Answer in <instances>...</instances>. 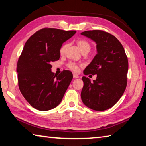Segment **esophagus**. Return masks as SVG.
<instances>
[{"label":"esophagus","mask_w":146,"mask_h":146,"mask_svg":"<svg viewBox=\"0 0 146 146\" xmlns=\"http://www.w3.org/2000/svg\"><path fill=\"white\" fill-rule=\"evenodd\" d=\"M73 78H77L79 77V76L78 75H76V74H75V73H73Z\"/></svg>","instance_id":"34e87169"}]
</instances>
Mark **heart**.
I'll return each instance as SVG.
<instances>
[{"instance_id": "b5f03b06", "label": "heart", "mask_w": 146, "mask_h": 146, "mask_svg": "<svg viewBox=\"0 0 146 146\" xmlns=\"http://www.w3.org/2000/svg\"><path fill=\"white\" fill-rule=\"evenodd\" d=\"M77 46L78 47V48L80 49V50L81 51L82 53H88L89 51H90L91 49V44L88 42V41H86L85 40H79L77 41ZM68 48V44H64L61 47V48L60 49V53L61 55H64V53L66 50V49ZM68 68L74 71H77L79 69V66L77 64L75 63H72L71 62L70 64H68Z\"/></svg>"}]
</instances>
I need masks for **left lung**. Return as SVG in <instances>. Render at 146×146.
Returning a JSON list of instances; mask_svg holds the SVG:
<instances>
[{"label":"left lung","instance_id":"8db88e82","mask_svg":"<svg viewBox=\"0 0 146 146\" xmlns=\"http://www.w3.org/2000/svg\"><path fill=\"white\" fill-rule=\"evenodd\" d=\"M81 35L95 42L97 51L84 71L86 75H97V79L91 82L83 76L81 98L91 110L105 111L119 100L126 88L127 57L122 44L111 34L92 30L82 32Z\"/></svg>","mask_w":146,"mask_h":146}]
</instances>
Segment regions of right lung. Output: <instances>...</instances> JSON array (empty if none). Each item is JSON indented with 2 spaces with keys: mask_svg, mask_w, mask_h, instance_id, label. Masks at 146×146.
<instances>
[{
  "mask_svg": "<svg viewBox=\"0 0 146 146\" xmlns=\"http://www.w3.org/2000/svg\"><path fill=\"white\" fill-rule=\"evenodd\" d=\"M76 31L43 28L36 31L24 45L17 62L19 90L32 107L48 111L61 102L73 79L70 71L58 75L51 71L52 62L60 58L62 44Z\"/></svg>",
  "mask_w": 146,
  "mask_h": 146,
  "instance_id": "1",
  "label": "right lung"
}]
</instances>
